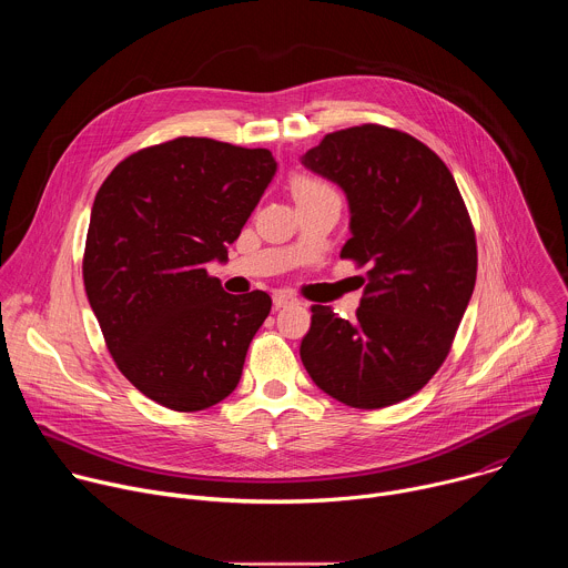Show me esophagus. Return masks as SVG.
Returning <instances> with one entry per match:
<instances>
[{"instance_id":"obj_1","label":"esophagus","mask_w":568,"mask_h":568,"mask_svg":"<svg viewBox=\"0 0 568 568\" xmlns=\"http://www.w3.org/2000/svg\"><path fill=\"white\" fill-rule=\"evenodd\" d=\"M292 303H296V296H294V294H290V292H276V294H274V307H276V310H281V307H285V305H292Z\"/></svg>"}]
</instances>
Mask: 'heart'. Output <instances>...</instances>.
Returning <instances> with one entry per match:
<instances>
[{
  "label": "heart",
  "mask_w": 568,
  "mask_h": 568,
  "mask_svg": "<svg viewBox=\"0 0 568 568\" xmlns=\"http://www.w3.org/2000/svg\"><path fill=\"white\" fill-rule=\"evenodd\" d=\"M318 191H328V186L318 182V180H310V178H301L294 182V195H303V193H318Z\"/></svg>",
  "instance_id": "1"
}]
</instances>
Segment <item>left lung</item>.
Masks as SVG:
<instances>
[{
    "instance_id": "obj_1",
    "label": "left lung",
    "mask_w": 568,
    "mask_h": 568,
    "mask_svg": "<svg viewBox=\"0 0 568 568\" xmlns=\"http://www.w3.org/2000/svg\"><path fill=\"white\" fill-rule=\"evenodd\" d=\"M301 164L344 191L342 258L368 265L353 323L312 307L301 362L348 407H388L434 377L471 298L476 237L465 202L434 150L384 125L326 134Z\"/></svg>"
}]
</instances>
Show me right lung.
<instances>
[{
    "label": "right lung",
    "mask_w": 568,
    "mask_h": 568,
    "mask_svg": "<svg viewBox=\"0 0 568 568\" xmlns=\"http://www.w3.org/2000/svg\"><path fill=\"white\" fill-rule=\"evenodd\" d=\"M265 148L180 136L123 159L97 193L83 278L119 371L173 412L233 393L270 294H226L206 265L276 175Z\"/></svg>",
    "instance_id": "right-lung-1"
}]
</instances>
